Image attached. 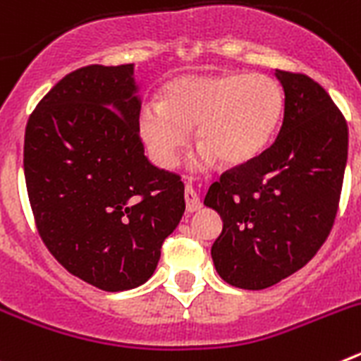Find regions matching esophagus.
Masks as SVG:
<instances>
[{
  "label": "esophagus",
  "mask_w": 361,
  "mask_h": 361,
  "mask_svg": "<svg viewBox=\"0 0 361 361\" xmlns=\"http://www.w3.org/2000/svg\"><path fill=\"white\" fill-rule=\"evenodd\" d=\"M184 200H186V209L190 213L199 212V209L202 208V202H200L199 193H197V191L193 190L191 186H186V190H184Z\"/></svg>",
  "instance_id": "esophagus-1"
}]
</instances>
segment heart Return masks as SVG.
<instances>
[{
  "instance_id": "b5f03b06",
  "label": "heart",
  "mask_w": 361,
  "mask_h": 361,
  "mask_svg": "<svg viewBox=\"0 0 361 361\" xmlns=\"http://www.w3.org/2000/svg\"><path fill=\"white\" fill-rule=\"evenodd\" d=\"M283 106L282 86L264 73L180 75L164 86L162 103L141 108L139 132L164 168L177 164L195 126L200 149L193 164L204 168L220 159L226 166H240L266 148Z\"/></svg>"
}]
</instances>
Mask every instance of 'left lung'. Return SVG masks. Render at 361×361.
I'll return each instance as SVG.
<instances>
[{"label": "left lung", "mask_w": 361, "mask_h": 361, "mask_svg": "<svg viewBox=\"0 0 361 361\" xmlns=\"http://www.w3.org/2000/svg\"><path fill=\"white\" fill-rule=\"evenodd\" d=\"M275 75L286 94L279 137L224 171L204 199L224 222L212 245L216 273L251 291L291 276L327 240L349 146L345 117L317 81L286 70Z\"/></svg>", "instance_id": "obj_1"}]
</instances>
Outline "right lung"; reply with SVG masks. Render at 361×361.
I'll list each match as a JSON object with an SVG mask.
<instances>
[{"label":"right lung","mask_w":361,"mask_h":361,"mask_svg":"<svg viewBox=\"0 0 361 361\" xmlns=\"http://www.w3.org/2000/svg\"><path fill=\"white\" fill-rule=\"evenodd\" d=\"M133 65L73 70L28 117L23 168L41 240L103 291L145 283L186 209L177 173L153 166L139 135Z\"/></svg>","instance_id":"1"}]
</instances>
